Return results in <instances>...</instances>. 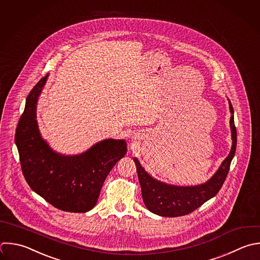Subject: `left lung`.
I'll return each mask as SVG.
<instances>
[{"mask_svg": "<svg viewBox=\"0 0 260 260\" xmlns=\"http://www.w3.org/2000/svg\"><path fill=\"white\" fill-rule=\"evenodd\" d=\"M229 108L231 112L230 127L232 133V147L230 153L223 159L217 171L205 183L195 186H178L167 184L150 176L140 165L138 158H133L141 186L142 198L149 211L160 216H182L194 211L204 202L217 194L226 178L237 146V131L234 123V110L230 100Z\"/></svg>", "mask_w": 260, "mask_h": 260, "instance_id": "1", "label": "left lung"}]
</instances>
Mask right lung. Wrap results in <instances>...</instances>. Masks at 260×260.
Listing matches in <instances>:
<instances>
[{"mask_svg":"<svg viewBox=\"0 0 260 260\" xmlns=\"http://www.w3.org/2000/svg\"><path fill=\"white\" fill-rule=\"evenodd\" d=\"M49 74L29 92L15 134L23 176L29 187L53 206L70 212L93 208L113 167L125 156L124 139H105L86 151L66 155L55 151L42 137L37 107Z\"/></svg>","mask_w":260,"mask_h":260,"instance_id":"right-lung-1","label":"right lung"}]
</instances>
